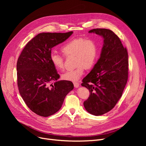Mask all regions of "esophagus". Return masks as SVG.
<instances>
[{"instance_id": "esophagus-1", "label": "esophagus", "mask_w": 146, "mask_h": 146, "mask_svg": "<svg viewBox=\"0 0 146 146\" xmlns=\"http://www.w3.org/2000/svg\"><path fill=\"white\" fill-rule=\"evenodd\" d=\"M74 85L75 88H78V87H79V85H80V84H79V83H78V82H74Z\"/></svg>"}]
</instances>
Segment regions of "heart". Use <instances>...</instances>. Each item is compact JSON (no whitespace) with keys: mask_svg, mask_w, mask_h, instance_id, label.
Returning <instances> with one entry per match:
<instances>
[{"mask_svg":"<svg viewBox=\"0 0 146 146\" xmlns=\"http://www.w3.org/2000/svg\"><path fill=\"white\" fill-rule=\"evenodd\" d=\"M61 51L66 56L74 55L76 69L69 70L62 75L65 80L76 82L83 76L85 69H90L98 59V48L96 42L90 39L76 38L66 42L61 47ZM50 61L55 67L59 70L64 69V56L52 52Z\"/></svg>","mask_w":146,"mask_h":146,"instance_id":"heart-1","label":"heart"}]
</instances>
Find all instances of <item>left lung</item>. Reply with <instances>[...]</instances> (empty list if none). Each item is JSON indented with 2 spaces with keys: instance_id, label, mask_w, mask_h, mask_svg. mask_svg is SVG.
Listing matches in <instances>:
<instances>
[{
  "instance_id": "left-lung-1",
  "label": "left lung",
  "mask_w": 146,
  "mask_h": 146,
  "mask_svg": "<svg viewBox=\"0 0 146 146\" xmlns=\"http://www.w3.org/2000/svg\"><path fill=\"white\" fill-rule=\"evenodd\" d=\"M88 32L101 36L104 44L99 59L82 80V86L90 92L83 105L88 113L100 116L112 110L121 98L128 80V53L113 31L96 29Z\"/></svg>"
}]
</instances>
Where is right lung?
Returning <instances> with one entry per match:
<instances>
[{"label": "right lung", "mask_w": 146, "mask_h": 146, "mask_svg": "<svg viewBox=\"0 0 146 146\" xmlns=\"http://www.w3.org/2000/svg\"><path fill=\"white\" fill-rule=\"evenodd\" d=\"M72 33H39L26 44L17 60L19 93L27 107L39 116L47 117L56 113L74 89L72 82L57 80L60 76L50 61L52 48ZM52 81L54 84H50Z\"/></svg>", "instance_id": "right-lung-1"}]
</instances>
